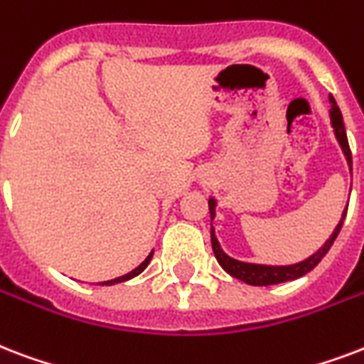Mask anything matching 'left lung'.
<instances>
[{
	"label": "left lung",
	"mask_w": 364,
	"mask_h": 364,
	"mask_svg": "<svg viewBox=\"0 0 364 364\" xmlns=\"http://www.w3.org/2000/svg\"><path fill=\"white\" fill-rule=\"evenodd\" d=\"M328 101L330 105H332V108H330V122H332V127H334V135H336L338 143L342 146L343 154H346V160H348L349 164V170H351V151H349L348 135H346V126H343L342 112H340V108H338L334 97L330 95ZM208 206H210V215H212L213 219L215 218V198H210V200H208ZM346 213H348V206L343 210L342 219H340V223L336 225L334 232L330 235L328 240H326L313 256H309L307 259H304V262L294 263V265H259V263H246L238 262V259H232L231 256H227L225 252L221 250L218 238H215V231H213L212 227L213 254H215V259L219 262V265L225 269L227 273L231 274V277H235V279H238V281L246 282V284H252V287H269V284H281V282L296 281L299 277H304V274L309 273L311 269L317 267L318 262L326 256V252H328L330 246L334 244L338 232L342 229Z\"/></svg>",
	"instance_id": "1"
}]
</instances>
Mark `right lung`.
Returning a JSON list of instances; mask_svg holds the SVG:
<instances>
[{
  "label": "right lung",
  "instance_id": "obj_1",
  "mask_svg": "<svg viewBox=\"0 0 364 364\" xmlns=\"http://www.w3.org/2000/svg\"><path fill=\"white\" fill-rule=\"evenodd\" d=\"M151 259H152V252H151V254H149V256H146L145 262L141 263L139 267H135V269H133V271H129V273H127V274H122V277H118V279H112V281L101 282V284H102V287H112V284H118V282L129 281V279H133V277H137L139 273H143V271H145V269H146V265L151 263Z\"/></svg>",
  "mask_w": 364,
  "mask_h": 364
}]
</instances>
